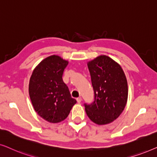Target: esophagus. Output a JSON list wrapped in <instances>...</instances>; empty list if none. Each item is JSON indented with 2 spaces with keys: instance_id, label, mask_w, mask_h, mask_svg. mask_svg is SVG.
Returning <instances> with one entry per match:
<instances>
[{
  "instance_id": "1",
  "label": "esophagus",
  "mask_w": 157,
  "mask_h": 157,
  "mask_svg": "<svg viewBox=\"0 0 157 157\" xmlns=\"http://www.w3.org/2000/svg\"><path fill=\"white\" fill-rule=\"evenodd\" d=\"M76 101H77V102H78V103H81V97L77 98H76Z\"/></svg>"
}]
</instances>
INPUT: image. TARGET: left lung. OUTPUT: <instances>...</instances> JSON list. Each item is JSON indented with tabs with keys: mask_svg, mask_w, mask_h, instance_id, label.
I'll use <instances>...</instances> for the list:
<instances>
[{
	"mask_svg": "<svg viewBox=\"0 0 157 157\" xmlns=\"http://www.w3.org/2000/svg\"><path fill=\"white\" fill-rule=\"evenodd\" d=\"M94 101L85 104L86 113L98 125L110 124L121 115L128 98V84L125 74L117 62L101 55L87 63Z\"/></svg>",
	"mask_w": 157,
	"mask_h": 157,
	"instance_id": "left-lung-1",
	"label": "left lung"
}]
</instances>
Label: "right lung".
Returning <instances> with one entry per match:
<instances>
[{
	"instance_id": "1",
	"label": "right lung",
	"mask_w": 157,
	"mask_h": 157,
	"mask_svg": "<svg viewBox=\"0 0 157 157\" xmlns=\"http://www.w3.org/2000/svg\"><path fill=\"white\" fill-rule=\"evenodd\" d=\"M68 63L59 56H50L36 66L30 78L29 92L33 108L50 123L66 119L76 103L62 78Z\"/></svg>"
}]
</instances>
